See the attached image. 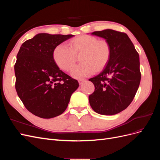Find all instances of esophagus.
Instances as JSON below:
<instances>
[{
    "mask_svg": "<svg viewBox=\"0 0 160 160\" xmlns=\"http://www.w3.org/2000/svg\"><path fill=\"white\" fill-rule=\"evenodd\" d=\"M85 79H79V85H81V84H83L84 82H85Z\"/></svg>",
    "mask_w": 160,
    "mask_h": 160,
    "instance_id": "34e87169",
    "label": "esophagus"
}]
</instances>
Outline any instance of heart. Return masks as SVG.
<instances>
[{
    "label": "heart",
    "mask_w": 160,
    "mask_h": 160,
    "mask_svg": "<svg viewBox=\"0 0 160 160\" xmlns=\"http://www.w3.org/2000/svg\"><path fill=\"white\" fill-rule=\"evenodd\" d=\"M70 47L63 43L58 45L52 52L56 65L63 71H68L75 64L76 55H81V63L74 67L71 75L81 79L103 70L111 57V47L105 40H99L91 35H81L71 40Z\"/></svg>",
    "instance_id": "b5f03b06"
}]
</instances>
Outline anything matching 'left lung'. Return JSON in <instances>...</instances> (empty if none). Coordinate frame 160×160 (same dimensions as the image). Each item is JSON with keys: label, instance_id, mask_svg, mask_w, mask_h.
<instances>
[{"label": "left lung", "instance_id": "8db88e82", "mask_svg": "<svg viewBox=\"0 0 160 160\" xmlns=\"http://www.w3.org/2000/svg\"><path fill=\"white\" fill-rule=\"evenodd\" d=\"M91 35L105 39L111 52L103 71L89 79L95 86L89 96V103L99 114H117L128 107L138 89L141 80L139 54L124 32L105 29Z\"/></svg>", "mask_w": 160, "mask_h": 160}]
</instances>
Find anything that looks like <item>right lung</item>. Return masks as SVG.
Wrapping results in <instances>:
<instances>
[{"label":"right lung","mask_w":160,"mask_h":160,"mask_svg":"<svg viewBox=\"0 0 160 160\" xmlns=\"http://www.w3.org/2000/svg\"><path fill=\"white\" fill-rule=\"evenodd\" d=\"M72 35L37 34L23 42L14 65L15 88L27 109L41 118L50 119L67 109L79 83L59 69L52 58L56 46Z\"/></svg>","instance_id":"obj_1"}]
</instances>
